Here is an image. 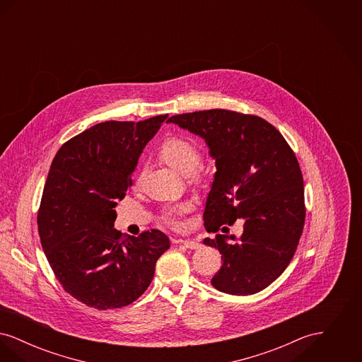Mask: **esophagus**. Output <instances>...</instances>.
Returning a JSON list of instances; mask_svg holds the SVG:
<instances>
[{
  "label": "esophagus",
  "mask_w": 362,
  "mask_h": 362,
  "mask_svg": "<svg viewBox=\"0 0 362 362\" xmlns=\"http://www.w3.org/2000/svg\"><path fill=\"white\" fill-rule=\"evenodd\" d=\"M182 244L189 250H197V248H201V245H202L199 241L197 240H182Z\"/></svg>",
  "instance_id": "1"
}]
</instances>
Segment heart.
<instances>
[{"instance_id": "heart-1", "label": "heart", "mask_w": 362, "mask_h": 362, "mask_svg": "<svg viewBox=\"0 0 362 362\" xmlns=\"http://www.w3.org/2000/svg\"><path fill=\"white\" fill-rule=\"evenodd\" d=\"M157 156L161 161H164L176 171L185 173L189 179H201L206 173V165L199 160V145L192 138L185 136L165 138L157 149ZM142 177L144 173L138 171L136 186L142 183ZM189 209L191 204L187 201L167 205L163 207L160 213V221L173 228H180L183 225V216L189 213Z\"/></svg>"}]
</instances>
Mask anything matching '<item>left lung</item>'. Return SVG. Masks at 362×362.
Masks as SVG:
<instances>
[{"label": "left lung", "mask_w": 362, "mask_h": 362, "mask_svg": "<svg viewBox=\"0 0 362 362\" xmlns=\"http://www.w3.org/2000/svg\"><path fill=\"white\" fill-rule=\"evenodd\" d=\"M168 122L205 138L216 158L204 211L207 230L244 221L235 243H228L236 239L226 235L205 239L223 260L211 285L235 296L263 291L291 263L305 223L303 173L292 148L258 115L214 108L173 115Z\"/></svg>", "instance_id": "left-lung-1"}]
</instances>
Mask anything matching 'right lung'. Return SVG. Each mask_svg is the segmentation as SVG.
Instances as JSON below:
<instances>
[{"mask_svg": "<svg viewBox=\"0 0 362 362\" xmlns=\"http://www.w3.org/2000/svg\"><path fill=\"white\" fill-rule=\"evenodd\" d=\"M165 115L98 123L66 141L52 160L37 211L40 243L62 288L96 310L122 308L148 289L170 239L152 229L122 236L115 206Z\"/></svg>", "mask_w": 362, "mask_h": 362, "instance_id": "obj_1", "label": "right lung"}]
</instances>
